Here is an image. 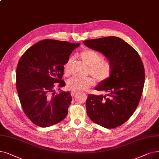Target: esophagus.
I'll list each match as a JSON object with an SVG mask.
<instances>
[{
	"label": "esophagus",
	"mask_w": 159,
	"mask_h": 159,
	"mask_svg": "<svg viewBox=\"0 0 159 159\" xmlns=\"http://www.w3.org/2000/svg\"><path fill=\"white\" fill-rule=\"evenodd\" d=\"M78 92H77V91H71V96L72 97H73L76 93H77Z\"/></svg>",
	"instance_id": "1"
}]
</instances>
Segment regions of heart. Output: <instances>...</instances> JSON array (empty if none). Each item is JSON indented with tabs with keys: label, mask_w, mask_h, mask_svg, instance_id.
<instances>
[{
	"label": "heart",
	"mask_w": 159,
	"mask_h": 159,
	"mask_svg": "<svg viewBox=\"0 0 159 159\" xmlns=\"http://www.w3.org/2000/svg\"><path fill=\"white\" fill-rule=\"evenodd\" d=\"M80 57L89 67V73L99 82L107 80L111 75V66L107 61L102 60L101 55L95 51L86 49L80 52ZM73 58H68L64 66L65 75L70 73ZM94 84L92 77L81 78L73 77L67 81V87L73 91L85 90Z\"/></svg>",
	"instance_id": "heart-1"
}]
</instances>
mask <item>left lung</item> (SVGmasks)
<instances>
[{
  "mask_svg": "<svg viewBox=\"0 0 159 159\" xmlns=\"http://www.w3.org/2000/svg\"><path fill=\"white\" fill-rule=\"evenodd\" d=\"M84 43L102 53L111 66L110 77L95 88L107 93L88 95L87 114L103 127H118L133 115L141 98L145 82L141 58L133 47L118 37L88 39Z\"/></svg>",
  "mask_w": 159,
  "mask_h": 159,
  "instance_id": "1",
  "label": "left lung"
}]
</instances>
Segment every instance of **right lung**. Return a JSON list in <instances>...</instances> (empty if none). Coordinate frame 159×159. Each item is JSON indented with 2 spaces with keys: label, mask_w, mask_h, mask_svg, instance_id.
Wrapping results in <instances>:
<instances>
[{
  "label": "right lung",
  "mask_w": 159,
  "mask_h": 159,
  "mask_svg": "<svg viewBox=\"0 0 159 159\" xmlns=\"http://www.w3.org/2000/svg\"><path fill=\"white\" fill-rule=\"evenodd\" d=\"M79 45L44 39L33 45L20 57L16 70L17 91L23 111L36 125L50 127L67 116L72 101L70 92L55 94L54 84L65 86L61 80L64 66Z\"/></svg>",
  "instance_id": "obj_1"
}]
</instances>
